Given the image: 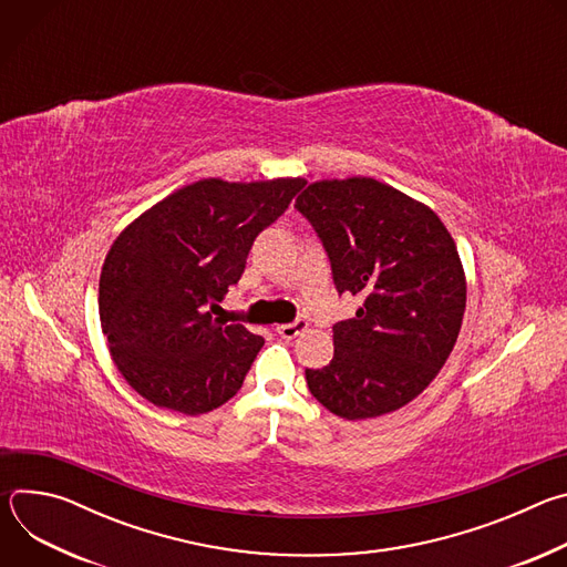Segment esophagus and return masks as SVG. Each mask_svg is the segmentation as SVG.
Masks as SVG:
<instances>
[{
    "label": "esophagus",
    "instance_id": "34e87169",
    "mask_svg": "<svg viewBox=\"0 0 567 567\" xmlns=\"http://www.w3.org/2000/svg\"><path fill=\"white\" fill-rule=\"evenodd\" d=\"M307 328H309V322H307L305 318H298V320H293V322H285V326H278L276 332H278L282 339L291 341V339H296L298 334H302Z\"/></svg>",
    "mask_w": 567,
    "mask_h": 567
}]
</instances>
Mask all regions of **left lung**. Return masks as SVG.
<instances>
[{
    "label": "left lung",
    "mask_w": 567,
    "mask_h": 567,
    "mask_svg": "<svg viewBox=\"0 0 567 567\" xmlns=\"http://www.w3.org/2000/svg\"><path fill=\"white\" fill-rule=\"evenodd\" d=\"M298 213L322 241L339 293L363 298L334 330V359L305 370L309 392L343 420L413 401L446 363L466 307L455 241L424 204L370 177L309 184Z\"/></svg>",
    "instance_id": "obj_1"
}]
</instances>
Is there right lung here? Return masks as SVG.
<instances>
[{"label":"right lung","instance_id":"right-lung-1","mask_svg":"<svg viewBox=\"0 0 567 567\" xmlns=\"http://www.w3.org/2000/svg\"><path fill=\"white\" fill-rule=\"evenodd\" d=\"M302 186L202 179L116 237L101 274V326L118 372L143 399L202 415L241 388L265 339L213 313L245 274L256 237Z\"/></svg>","mask_w":567,"mask_h":567}]
</instances>
